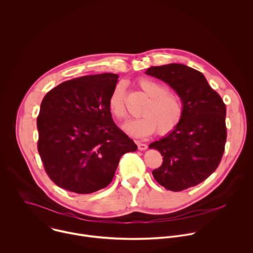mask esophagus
<instances>
[{
  "label": "esophagus",
  "instance_id": "1",
  "mask_svg": "<svg viewBox=\"0 0 253 253\" xmlns=\"http://www.w3.org/2000/svg\"><path fill=\"white\" fill-rule=\"evenodd\" d=\"M136 144H137V147H138V149L139 150H146L147 148H148V146L146 145V144H144V143H142V142H140V141H136Z\"/></svg>",
  "mask_w": 253,
  "mask_h": 253
}]
</instances>
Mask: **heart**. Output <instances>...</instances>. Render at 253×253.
Instances as JSON below:
<instances>
[{
  "label": "heart",
  "mask_w": 253,
  "mask_h": 253,
  "mask_svg": "<svg viewBox=\"0 0 253 253\" xmlns=\"http://www.w3.org/2000/svg\"><path fill=\"white\" fill-rule=\"evenodd\" d=\"M138 86L149 99L142 108V117L124 124V131L135 137H146L156 130L162 136L174 131L183 117V106L180 99L167 91L163 84L150 78L139 79ZM108 106L116 119H126L125 86L122 83L114 87Z\"/></svg>",
  "instance_id": "heart-1"
}]
</instances>
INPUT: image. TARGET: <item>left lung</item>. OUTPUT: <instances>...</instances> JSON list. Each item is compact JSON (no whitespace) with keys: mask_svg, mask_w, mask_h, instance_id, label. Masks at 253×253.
<instances>
[{"mask_svg":"<svg viewBox=\"0 0 253 253\" xmlns=\"http://www.w3.org/2000/svg\"><path fill=\"white\" fill-rule=\"evenodd\" d=\"M146 74L176 91L183 117L174 131L151 143L163 156L153 170L156 181L167 190L182 191L208 178L218 167L226 142V107L201 72L183 64L147 69Z\"/></svg>","mask_w":253,"mask_h":253,"instance_id":"obj_1","label":"left lung"}]
</instances>
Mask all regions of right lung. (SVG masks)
<instances>
[{"label": "right lung", "mask_w": 253, "mask_h": 253, "mask_svg": "<svg viewBox=\"0 0 253 253\" xmlns=\"http://www.w3.org/2000/svg\"><path fill=\"white\" fill-rule=\"evenodd\" d=\"M118 77L104 73L75 78L44 97L37 118L38 151L59 187L78 194L105 188L121 156L137 150L108 106Z\"/></svg>", "instance_id": "right-lung-1"}]
</instances>
